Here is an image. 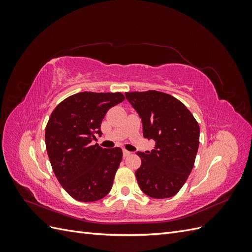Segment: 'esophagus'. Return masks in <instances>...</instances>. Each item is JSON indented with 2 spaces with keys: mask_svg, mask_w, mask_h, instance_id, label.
<instances>
[{
  "mask_svg": "<svg viewBox=\"0 0 252 252\" xmlns=\"http://www.w3.org/2000/svg\"><path fill=\"white\" fill-rule=\"evenodd\" d=\"M129 155H130V151H128V150H126V149L123 150V156H124V158L128 157Z\"/></svg>",
  "mask_w": 252,
  "mask_h": 252,
  "instance_id": "obj_1",
  "label": "esophagus"
}]
</instances>
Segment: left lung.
Wrapping results in <instances>:
<instances>
[{"instance_id": "1", "label": "left lung", "mask_w": 252, "mask_h": 252, "mask_svg": "<svg viewBox=\"0 0 252 252\" xmlns=\"http://www.w3.org/2000/svg\"><path fill=\"white\" fill-rule=\"evenodd\" d=\"M142 119L144 138L156 141L151 151L138 152L135 177L142 191L154 199L177 194L191 172L200 144V127L186 106L157 90L126 93Z\"/></svg>"}]
</instances>
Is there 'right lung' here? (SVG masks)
I'll return each mask as SVG.
<instances>
[{"label":"right lung","mask_w":252,"mask_h":252,"mask_svg":"<svg viewBox=\"0 0 252 252\" xmlns=\"http://www.w3.org/2000/svg\"><path fill=\"white\" fill-rule=\"evenodd\" d=\"M125 100L121 93H84L66 97L53 109L45 144L58 181L80 202L103 199L111 190L123 157L119 147L91 145L107 111Z\"/></svg>","instance_id":"1"}]
</instances>
